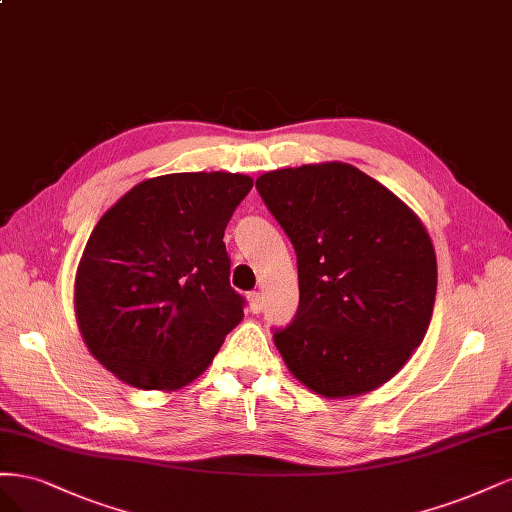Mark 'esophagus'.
<instances>
[{"label":"esophagus","instance_id":"1","mask_svg":"<svg viewBox=\"0 0 512 512\" xmlns=\"http://www.w3.org/2000/svg\"><path fill=\"white\" fill-rule=\"evenodd\" d=\"M249 304H251V312H255V315H259V312L263 310V298H261V293H257V291L249 293Z\"/></svg>","mask_w":512,"mask_h":512}]
</instances>
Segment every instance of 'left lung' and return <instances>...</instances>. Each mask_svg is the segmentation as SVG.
I'll use <instances>...</instances> for the list:
<instances>
[{"instance_id":"obj_1","label":"left lung","mask_w":512,"mask_h":512,"mask_svg":"<svg viewBox=\"0 0 512 512\" xmlns=\"http://www.w3.org/2000/svg\"><path fill=\"white\" fill-rule=\"evenodd\" d=\"M255 187L298 255V312L272 329L287 368L325 398L387 383L436 300V253L417 214L349 163L268 172Z\"/></svg>"}]
</instances>
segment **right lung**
<instances>
[{"label": "right lung", "instance_id": "right-lung-1", "mask_svg": "<svg viewBox=\"0 0 512 512\" xmlns=\"http://www.w3.org/2000/svg\"><path fill=\"white\" fill-rule=\"evenodd\" d=\"M251 189L244 174L157 176L93 227L76 272L78 327L127 385H189L242 321L246 302L229 285L223 236Z\"/></svg>", "mask_w": 512, "mask_h": 512}]
</instances>
